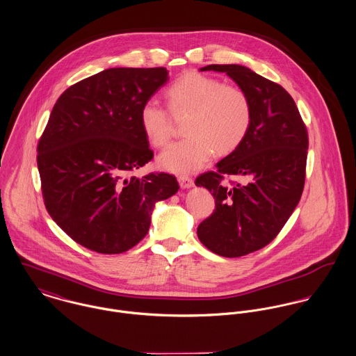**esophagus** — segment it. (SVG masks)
I'll return each instance as SVG.
<instances>
[{
    "instance_id": "1",
    "label": "esophagus",
    "mask_w": 356,
    "mask_h": 356,
    "mask_svg": "<svg viewBox=\"0 0 356 356\" xmlns=\"http://www.w3.org/2000/svg\"><path fill=\"white\" fill-rule=\"evenodd\" d=\"M177 180H179L180 187L184 188V190L194 187V180L191 177H188V176H180Z\"/></svg>"
}]
</instances>
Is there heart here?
Segmentation results:
<instances>
[{"mask_svg": "<svg viewBox=\"0 0 356 356\" xmlns=\"http://www.w3.org/2000/svg\"><path fill=\"white\" fill-rule=\"evenodd\" d=\"M173 116H186V139L166 147L157 159L159 168L173 173H191L203 168L214 152L225 156L244 140L252 108L244 90L221 80L187 72L165 92ZM140 128L153 147H163L173 132L168 113L153 102L142 106Z\"/></svg>", "mask_w": 356, "mask_h": 356, "instance_id": "1", "label": "heart"}]
</instances>
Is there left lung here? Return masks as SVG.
<instances>
[{
    "mask_svg": "<svg viewBox=\"0 0 356 356\" xmlns=\"http://www.w3.org/2000/svg\"><path fill=\"white\" fill-rule=\"evenodd\" d=\"M224 72L245 91L252 108L250 129L216 172L195 180L216 199V210L197 227L210 251L243 257L269 244L298 206L306 177L309 135L292 97L275 81L237 64L207 65ZM224 175H240L243 185L227 186Z\"/></svg>",
    "mask_w": 356,
    "mask_h": 356,
    "instance_id": "obj_1",
    "label": "left lung"
}]
</instances>
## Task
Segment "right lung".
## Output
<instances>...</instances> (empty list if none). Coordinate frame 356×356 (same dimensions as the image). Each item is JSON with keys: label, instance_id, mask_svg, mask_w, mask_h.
I'll return each mask as SVG.
<instances>
[{"label": "right lung", "instance_id": "add662e5", "mask_svg": "<svg viewBox=\"0 0 356 356\" xmlns=\"http://www.w3.org/2000/svg\"><path fill=\"white\" fill-rule=\"evenodd\" d=\"M166 68H109L67 88L38 143L46 210L80 245L120 254L147 235L156 203L175 195L168 173L131 176L153 159L139 113Z\"/></svg>", "mask_w": 356, "mask_h": 356}]
</instances>
